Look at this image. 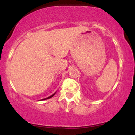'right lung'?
Segmentation results:
<instances>
[{"instance_id":"add662e5","label":"right lung","mask_w":135,"mask_h":135,"mask_svg":"<svg viewBox=\"0 0 135 135\" xmlns=\"http://www.w3.org/2000/svg\"><path fill=\"white\" fill-rule=\"evenodd\" d=\"M56 93H54L53 94H52L51 96H50V97H47V98H44V99H42V100H47V99H49V98H52V97H53L54 95H55V94H56Z\"/></svg>"}]
</instances>
